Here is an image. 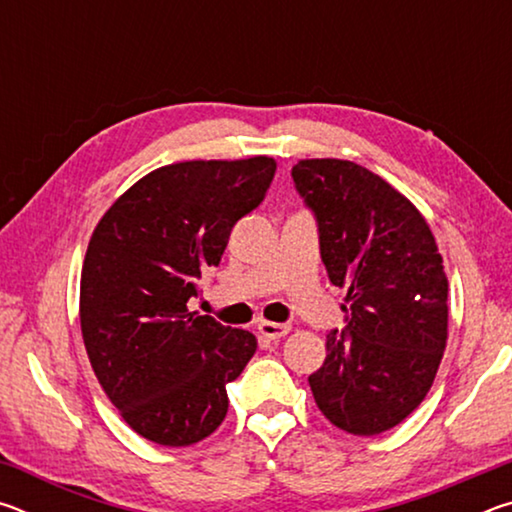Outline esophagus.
Segmentation results:
<instances>
[{
	"label": "esophagus",
	"mask_w": 512,
	"mask_h": 512,
	"mask_svg": "<svg viewBox=\"0 0 512 512\" xmlns=\"http://www.w3.org/2000/svg\"><path fill=\"white\" fill-rule=\"evenodd\" d=\"M257 332L268 341H277L282 339V336H287L291 332V327L284 323H268V320H262V323H257Z\"/></svg>",
	"instance_id": "obj_1"
}]
</instances>
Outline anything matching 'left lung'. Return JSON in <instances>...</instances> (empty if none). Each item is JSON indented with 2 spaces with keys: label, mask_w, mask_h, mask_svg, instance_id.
<instances>
[{
  "label": "left lung",
  "mask_w": 512,
  "mask_h": 512,
  "mask_svg": "<svg viewBox=\"0 0 512 512\" xmlns=\"http://www.w3.org/2000/svg\"><path fill=\"white\" fill-rule=\"evenodd\" d=\"M298 192L316 212L320 257L345 287V332H329L309 386L325 418L377 436L418 409L447 345V275L429 223L361 164L298 160Z\"/></svg>",
  "instance_id": "1"
}]
</instances>
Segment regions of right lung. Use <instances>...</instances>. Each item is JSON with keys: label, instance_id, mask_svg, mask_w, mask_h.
<instances>
[{"label": "right lung", "instance_id": "obj_1", "mask_svg": "<svg viewBox=\"0 0 512 512\" xmlns=\"http://www.w3.org/2000/svg\"><path fill=\"white\" fill-rule=\"evenodd\" d=\"M275 160H187L128 187L94 228L81 271V334L94 375L137 436L187 447L219 429L225 384L257 350L246 329L189 311L230 230L262 203Z\"/></svg>", "mask_w": 512, "mask_h": 512}]
</instances>
